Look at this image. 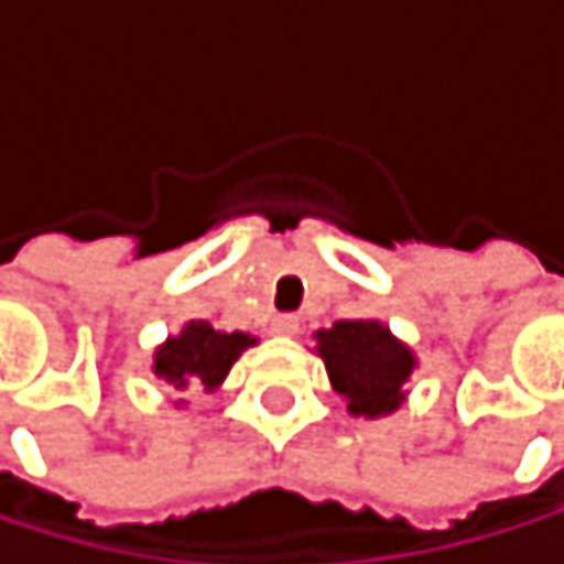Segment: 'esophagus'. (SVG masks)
I'll use <instances>...</instances> for the list:
<instances>
[{
  "instance_id": "1",
  "label": "esophagus",
  "mask_w": 564,
  "mask_h": 564,
  "mask_svg": "<svg viewBox=\"0 0 564 564\" xmlns=\"http://www.w3.org/2000/svg\"><path fill=\"white\" fill-rule=\"evenodd\" d=\"M299 316L295 313H279L275 319H272V333H279V336H295L299 333Z\"/></svg>"
}]
</instances>
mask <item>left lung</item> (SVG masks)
<instances>
[{
	"label": "left lung",
	"mask_w": 564,
	"mask_h": 564,
	"mask_svg": "<svg viewBox=\"0 0 564 564\" xmlns=\"http://www.w3.org/2000/svg\"><path fill=\"white\" fill-rule=\"evenodd\" d=\"M319 356L326 359L336 393L349 400V413L380 416L400 406L403 383L413 373V356L387 326L373 319H343L319 333Z\"/></svg>",
	"instance_id": "left-lung-1"
}]
</instances>
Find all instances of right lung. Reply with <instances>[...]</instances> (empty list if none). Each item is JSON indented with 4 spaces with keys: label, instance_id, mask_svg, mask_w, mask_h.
<instances>
[{
    "label": "right lung",
    "instance_id": "obj_1",
    "mask_svg": "<svg viewBox=\"0 0 564 564\" xmlns=\"http://www.w3.org/2000/svg\"><path fill=\"white\" fill-rule=\"evenodd\" d=\"M245 333H218L208 323L194 319L181 336L167 339L154 356V373L164 377L174 390H215L238 352L251 346Z\"/></svg>",
    "mask_w": 564,
    "mask_h": 564
}]
</instances>
